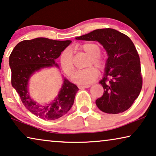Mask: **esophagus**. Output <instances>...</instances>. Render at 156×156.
<instances>
[{"label":"esophagus","instance_id":"34e87169","mask_svg":"<svg viewBox=\"0 0 156 156\" xmlns=\"http://www.w3.org/2000/svg\"><path fill=\"white\" fill-rule=\"evenodd\" d=\"M90 85H86V86H78V87L80 89H84V88H88L90 87Z\"/></svg>","mask_w":156,"mask_h":156}]
</instances>
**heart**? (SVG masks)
<instances>
[{
    "instance_id": "heart-1",
    "label": "heart",
    "mask_w": 156,
    "mask_h": 156,
    "mask_svg": "<svg viewBox=\"0 0 156 156\" xmlns=\"http://www.w3.org/2000/svg\"><path fill=\"white\" fill-rule=\"evenodd\" d=\"M80 51H83L89 56V58L86 63V67L83 70H80L73 78V81L78 83L86 84L93 82L98 77V71L96 68L93 67L94 66L100 70H103L106 66V62L103 57H101V48L98 44L95 43H86L79 47ZM61 67L64 72L68 76H71L74 73L75 66L73 62L72 51L66 48L62 52L61 58Z\"/></svg>"
}]
</instances>
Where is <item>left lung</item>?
<instances>
[{
    "mask_svg": "<svg viewBox=\"0 0 156 156\" xmlns=\"http://www.w3.org/2000/svg\"><path fill=\"white\" fill-rule=\"evenodd\" d=\"M76 39L98 41L108 55L104 77L100 81L104 93L95 101L98 108L109 114L126 111L138 97L143 86L140 58L133 43L113 28L97 29Z\"/></svg>",
    "mask_w": 156,
    "mask_h": 156,
    "instance_id": "obj_1",
    "label": "left lung"
}]
</instances>
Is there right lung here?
Masks as SVG:
<instances>
[{"label": "right lung", "instance_id": "obj_1", "mask_svg": "<svg viewBox=\"0 0 156 156\" xmlns=\"http://www.w3.org/2000/svg\"><path fill=\"white\" fill-rule=\"evenodd\" d=\"M71 41H54L37 38L18 43L9 57L11 84L19 95L24 106L37 117L53 120L65 115L74 103L78 88L66 78L58 97L52 103L40 105L28 95V80L33 73L41 68L57 66L56 59Z\"/></svg>", "mask_w": 156, "mask_h": 156}]
</instances>
